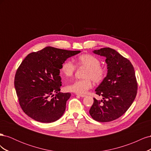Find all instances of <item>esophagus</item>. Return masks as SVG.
<instances>
[{"mask_svg":"<svg viewBox=\"0 0 151 151\" xmlns=\"http://www.w3.org/2000/svg\"><path fill=\"white\" fill-rule=\"evenodd\" d=\"M76 95H77V96H79L80 97H82V98H84V97H85V96H86V95H85V94H76Z\"/></svg>","mask_w":151,"mask_h":151,"instance_id":"34e87169","label":"esophagus"}]
</instances>
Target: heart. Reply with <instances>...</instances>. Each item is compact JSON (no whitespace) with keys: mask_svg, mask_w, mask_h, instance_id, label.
<instances>
[{"mask_svg":"<svg viewBox=\"0 0 151 151\" xmlns=\"http://www.w3.org/2000/svg\"><path fill=\"white\" fill-rule=\"evenodd\" d=\"M76 63L79 66L87 68L84 77L86 79L77 80L70 84L66 88L67 91L77 94H85L93 86L92 80L95 83H100L106 76L105 68L100 65V60L93 55L83 54L76 59ZM76 69V66L70 60H67L63 63L61 67L62 74L67 77H72Z\"/></svg>","mask_w":151,"mask_h":151,"instance_id":"b5f03b06","label":"heart"}]
</instances>
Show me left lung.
<instances>
[{"instance_id": "1", "label": "left lung", "mask_w": 151, "mask_h": 151, "mask_svg": "<svg viewBox=\"0 0 151 151\" xmlns=\"http://www.w3.org/2000/svg\"><path fill=\"white\" fill-rule=\"evenodd\" d=\"M93 53L106 57L108 72L95 90L103 99L94 98L89 114L96 121L111 122L123 115L136 97L137 83L134 68L130 60L112 48H103Z\"/></svg>"}]
</instances>
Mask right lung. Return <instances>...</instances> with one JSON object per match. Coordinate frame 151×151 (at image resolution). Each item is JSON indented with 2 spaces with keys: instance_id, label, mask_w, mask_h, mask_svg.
<instances>
[{
  "instance_id": "obj_1",
  "label": "right lung",
  "mask_w": 151,
  "mask_h": 151,
  "mask_svg": "<svg viewBox=\"0 0 151 151\" xmlns=\"http://www.w3.org/2000/svg\"><path fill=\"white\" fill-rule=\"evenodd\" d=\"M80 52L47 47L26 57L16 71L14 86L27 115L40 122L52 123L63 115L71 94L60 92V69L68 58Z\"/></svg>"
}]
</instances>
